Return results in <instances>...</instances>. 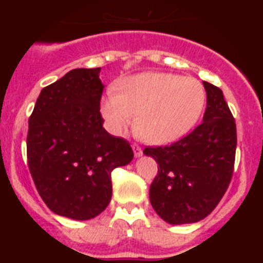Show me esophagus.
<instances>
[{
  "mask_svg": "<svg viewBox=\"0 0 263 263\" xmlns=\"http://www.w3.org/2000/svg\"><path fill=\"white\" fill-rule=\"evenodd\" d=\"M133 152L136 157H141V155H142V148L139 147L138 145H136V143L133 145Z\"/></svg>",
  "mask_w": 263,
  "mask_h": 263,
  "instance_id": "1",
  "label": "esophagus"
}]
</instances>
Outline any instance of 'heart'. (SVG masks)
<instances>
[{
  "mask_svg": "<svg viewBox=\"0 0 263 263\" xmlns=\"http://www.w3.org/2000/svg\"><path fill=\"white\" fill-rule=\"evenodd\" d=\"M101 100L106 129L121 134L133 125L154 145L173 142L191 129L205 105V90L194 78L163 72H143L124 79Z\"/></svg>",
  "mask_w": 263,
  "mask_h": 263,
  "instance_id": "heart-1",
  "label": "heart"
}]
</instances>
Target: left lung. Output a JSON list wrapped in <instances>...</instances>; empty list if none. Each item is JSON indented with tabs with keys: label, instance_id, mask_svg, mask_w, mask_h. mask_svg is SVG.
Here are the masks:
<instances>
[{
	"label": "left lung",
	"instance_id": "8db88e82",
	"mask_svg": "<svg viewBox=\"0 0 263 263\" xmlns=\"http://www.w3.org/2000/svg\"><path fill=\"white\" fill-rule=\"evenodd\" d=\"M203 84L206 109L201 124L173 145L143 150L158 163L150 203L173 225L206 217L220 203L233 175L236 122L222 90L206 81Z\"/></svg>",
	"mask_w": 263,
	"mask_h": 263
}]
</instances>
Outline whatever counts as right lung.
Wrapping results in <instances>:
<instances>
[{
    "label": "right lung",
    "mask_w": 263,
    "mask_h": 263,
    "mask_svg": "<svg viewBox=\"0 0 263 263\" xmlns=\"http://www.w3.org/2000/svg\"><path fill=\"white\" fill-rule=\"evenodd\" d=\"M101 68H76L41 90L29 118L27 163L39 195L59 216L96 217L111 199V171L134 153L103 127Z\"/></svg>",
    "instance_id": "1"
}]
</instances>
